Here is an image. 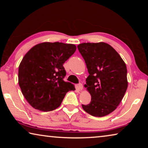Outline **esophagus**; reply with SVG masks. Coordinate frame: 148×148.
Segmentation results:
<instances>
[{
    "label": "esophagus",
    "mask_w": 148,
    "mask_h": 148,
    "mask_svg": "<svg viewBox=\"0 0 148 148\" xmlns=\"http://www.w3.org/2000/svg\"><path fill=\"white\" fill-rule=\"evenodd\" d=\"M77 87H78V89L79 90H82V89H83V85H82V84L79 83L77 85Z\"/></svg>",
    "instance_id": "1"
}]
</instances>
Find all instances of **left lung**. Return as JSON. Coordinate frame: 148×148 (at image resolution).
Returning <instances> with one entry per match:
<instances>
[{"instance_id": "left-lung-1", "label": "left lung", "mask_w": 148, "mask_h": 148, "mask_svg": "<svg viewBox=\"0 0 148 148\" xmlns=\"http://www.w3.org/2000/svg\"><path fill=\"white\" fill-rule=\"evenodd\" d=\"M89 75L87 87L90 103L82 108L92 116L103 117L112 113L127 91V70L123 60L110 45L104 42L82 43L77 46Z\"/></svg>"}]
</instances>
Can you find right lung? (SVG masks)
Masks as SVG:
<instances>
[{"label":"right lung","instance_id":"add662e5","mask_svg":"<svg viewBox=\"0 0 148 148\" xmlns=\"http://www.w3.org/2000/svg\"><path fill=\"white\" fill-rule=\"evenodd\" d=\"M74 44L44 42L29 50L19 66L18 81L25 98L34 108L52 111L61 105L74 86L64 78L63 64L74 54Z\"/></svg>","mask_w":148,"mask_h":148}]
</instances>
